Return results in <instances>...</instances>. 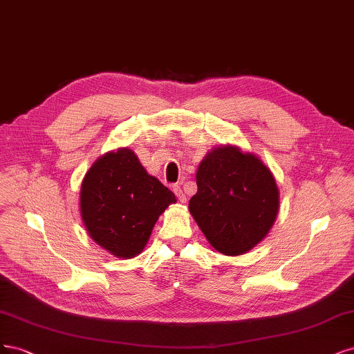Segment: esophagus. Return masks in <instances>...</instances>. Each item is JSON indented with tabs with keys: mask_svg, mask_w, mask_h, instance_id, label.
<instances>
[{
	"mask_svg": "<svg viewBox=\"0 0 354 354\" xmlns=\"http://www.w3.org/2000/svg\"><path fill=\"white\" fill-rule=\"evenodd\" d=\"M174 192L176 194V197H178V200H179L180 203H185V201H187L185 194H184V191H182V188H180L179 185H175V187H174Z\"/></svg>",
	"mask_w": 354,
	"mask_h": 354,
	"instance_id": "34e87169",
	"label": "esophagus"
}]
</instances>
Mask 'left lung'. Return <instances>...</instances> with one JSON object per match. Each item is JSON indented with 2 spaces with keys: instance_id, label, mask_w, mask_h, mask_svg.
I'll use <instances>...</instances> for the list:
<instances>
[{
  "instance_id": "obj_1",
  "label": "left lung",
  "mask_w": 354,
  "mask_h": 354,
  "mask_svg": "<svg viewBox=\"0 0 354 354\" xmlns=\"http://www.w3.org/2000/svg\"><path fill=\"white\" fill-rule=\"evenodd\" d=\"M189 212L214 250L239 256L266 236L275 222L279 192L259 157L238 147L214 148L197 170Z\"/></svg>"
}]
</instances>
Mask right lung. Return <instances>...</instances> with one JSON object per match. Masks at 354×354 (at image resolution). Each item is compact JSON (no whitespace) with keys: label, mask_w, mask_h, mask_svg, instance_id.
<instances>
[{"label":"right lung","mask_w":354,"mask_h":354,"mask_svg":"<svg viewBox=\"0 0 354 354\" xmlns=\"http://www.w3.org/2000/svg\"><path fill=\"white\" fill-rule=\"evenodd\" d=\"M175 201L129 148L100 157L81 187V214L91 238L123 259L141 253L158 216Z\"/></svg>","instance_id":"obj_1"}]
</instances>
